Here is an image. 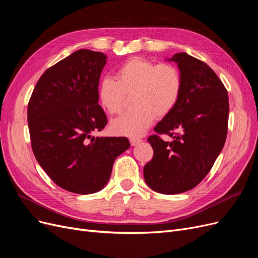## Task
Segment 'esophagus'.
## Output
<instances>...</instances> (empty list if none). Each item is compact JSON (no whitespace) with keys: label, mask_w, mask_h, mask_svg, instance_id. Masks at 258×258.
Here are the masks:
<instances>
[{"label":"esophagus","mask_w":258,"mask_h":258,"mask_svg":"<svg viewBox=\"0 0 258 258\" xmlns=\"http://www.w3.org/2000/svg\"><path fill=\"white\" fill-rule=\"evenodd\" d=\"M141 142H142V139H137V138L130 139V144H131V146H136V145L140 144Z\"/></svg>","instance_id":"esophagus-1"}]
</instances>
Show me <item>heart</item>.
<instances>
[{
  "mask_svg": "<svg viewBox=\"0 0 258 258\" xmlns=\"http://www.w3.org/2000/svg\"><path fill=\"white\" fill-rule=\"evenodd\" d=\"M116 76L117 80L104 77L98 85L102 108L111 115L119 114L125 108L127 96L135 95L136 109L111 121L110 129L115 135L142 136L157 116H166L179 101L182 79L172 64H156L135 57L123 63Z\"/></svg>",
  "mask_w": 258,
  "mask_h": 258,
  "instance_id": "obj_1",
  "label": "heart"
}]
</instances>
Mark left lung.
Listing matches in <instances>:
<instances>
[{"label":"left lung","mask_w":258,"mask_h":258,"mask_svg":"<svg viewBox=\"0 0 258 258\" xmlns=\"http://www.w3.org/2000/svg\"><path fill=\"white\" fill-rule=\"evenodd\" d=\"M167 60L178 66L182 91L178 103L155 131L172 141L157 135L147 139L154 157L143 173L150 189L171 195L193 189L211 170L226 140L229 104L225 86L204 61L185 52Z\"/></svg>","instance_id":"obj_1"}]
</instances>
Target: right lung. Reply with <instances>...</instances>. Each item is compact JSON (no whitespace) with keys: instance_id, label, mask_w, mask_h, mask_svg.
<instances>
[{"instance_id":"right-lung-1","label":"right lung","mask_w":258,"mask_h":258,"mask_svg":"<svg viewBox=\"0 0 258 258\" xmlns=\"http://www.w3.org/2000/svg\"><path fill=\"white\" fill-rule=\"evenodd\" d=\"M106 55L81 49L47 69L28 105L33 153L58 186L78 194L100 191L127 138L94 137L108 122L98 104Z\"/></svg>"}]
</instances>
